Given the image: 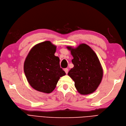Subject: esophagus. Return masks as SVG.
I'll return each mask as SVG.
<instances>
[{
    "label": "esophagus",
    "mask_w": 126,
    "mask_h": 126,
    "mask_svg": "<svg viewBox=\"0 0 126 126\" xmlns=\"http://www.w3.org/2000/svg\"><path fill=\"white\" fill-rule=\"evenodd\" d=\"M64 71H65V73H66V74H67L68 72V69L67 68H64Z\"/></svg>",
    "instance_id": "1"
}]
</instances>
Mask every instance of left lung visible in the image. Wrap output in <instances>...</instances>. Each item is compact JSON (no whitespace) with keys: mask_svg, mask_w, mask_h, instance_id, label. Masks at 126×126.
Listing matches in <instances>:
<instances>
[{"mask_svg":"<svg viewBox=\"0 0 126 126\" xmlns=\"http://www.w3.org/2000/svg\"><path fill=\"white\" fill-rule=\"evenodd\" d=\"M74 58V67L68 75L75 82V86L82 95L93 93L101 82L103 69L96 53L86 44H80L76 48L67 47Z\"/></svg>","mask_w":126,"mask_h":126,"instance_id":"8db88e82","label":"left lung"}]
</instances>
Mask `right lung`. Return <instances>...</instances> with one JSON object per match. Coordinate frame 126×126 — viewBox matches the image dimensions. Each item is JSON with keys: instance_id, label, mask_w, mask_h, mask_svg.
Listing matches in <instances>:
<instances>
[{"instance_id": "add662e5", "label": "right lung", "mask_w": 126, "mask_h": 126, "mask_svg": "<svg viewBox=\"0 0 126 126\" xmlns=\"http://www.w3.org/2000/svg\"><path fill=\"white\" fill-rule=\"evenodd\" d=\"M56 46L50 41L37 44L26 57L24 70L34 89L46 93L55 90L60 77L66 73L60 68L59 58L55 56Z\"/></svg>"}]
</instances>
